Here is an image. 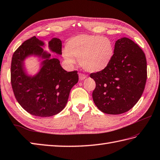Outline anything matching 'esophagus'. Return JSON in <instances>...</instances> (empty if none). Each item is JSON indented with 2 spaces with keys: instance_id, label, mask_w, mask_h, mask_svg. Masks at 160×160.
I'll list each match as a JSON object with an SVG mask.
<instances>
[{
  "instance_id": "1",
  "label": "esophagus",
  "mask_w": 160,
  "mask_h": 160,
  "mask_svg": "<svg viewBox=\"0 0 160 160\" xmlns=\"http://www.w3.org/2000/svg\"><path fill=\"white\" fill-rule=\"evenodd\" d=\"M86 78V76H84V74H82V73H80L79 74V80H84Z\"/></svg>"
}]
</instances>
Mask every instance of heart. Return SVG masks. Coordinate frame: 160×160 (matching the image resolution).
<instances>
[{"instance_id":"1","label":"heart","mask_w":160,"mask_h":160,"mask_svg":"<svg viewBox=\"0 0 160 160\" xmlns=\"http://www.w3.org/2000/svg\"><path fill=\"white\" fill-rule=\"evenodd\" d=\"M63 58L68 64H73L79 59L80 66L89 73H98L106 69L113 59V43L107 37L80 34L68 41Z\"/></svg>"}]
</instances>
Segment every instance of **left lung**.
Here are the masks:
<instances>
[{
	"mask_svg": "<svg viewBox=\"0 0 160 160\" xmlns=\"http://www.w3.org/2000/svg\"><path fill=\"white\" fill-rule=\"evenodd\" d=\"M90 77L96 82L92 97L96 107L108 114H120L132 109L145 88L147 64L144 52L126 37L116 41L109 67Z\"/></svg>",
	"mask_w": 160,
	"mask_h": 160,
	"instance_id": "1",
	"label": "left lung"
}]
</instances>
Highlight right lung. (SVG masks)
Returning a JSON list of instances; mask_svg holds the SVG:
<instances>
[{"label": "right lung", "instance_id": "1", "mask_svg": "<svg viewBox=\"0 0 160 160\" xmlns=\"http://www.w3.org/2000/svg\"><path fill=\"white\" fill-rule=\"evenodd\" d=\"M45 43L36 37L28 39L17 49L12 59L11 84L18 102L30 114L48 117L59 113L67 105L71 89L78 82V71L67 72L57 58L43 51ZM48 48L62 55V42L52 38ZM31 56L42 59L39 71L27 73L24 62Z\"/></svg>", "mask_w": 160, "mask_h": 160}]
</instances>
